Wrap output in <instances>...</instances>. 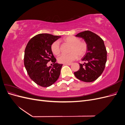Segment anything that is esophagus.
Segmentation results:
<instances>
[{
    "label": "esophagus",
    "mask_w": 125,
    "mask_h": 125,
    "mask_svg": "<svg viewBox=\"0 0 125 125\" xmlns=\"http://www.w3.org/2000/svg\"><path fill=\"white\" fill-rule=\"evenodd\" d=\"M64 65H68V66H70V65H71V63H64Z\"/></svg>",
    "instance_id": "34e87169"
}]
</instances>
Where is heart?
<instances>
[{
	"mask_svg": "<svg viewBox=\"0 0 125 125\" xmlns=\"http://www.w3.org/2000/svg\"><path fill=\"white\" fill-rule=\"evenodd\" d=\"M65 43L70 45L68 54H62L58 57V62L62 63H69L78 58L79 56H83L88 51V44L84 41H80V39L74 36H69L63 39ZM51 51L52 53L58 55L60 52L59 43L55 41L51 45Z\"/></svg>",
	"mask_w": 125,
	"mask_h": 125,
	"instance_id": "heart-1",
	"label": "heart"
}]
</instances>
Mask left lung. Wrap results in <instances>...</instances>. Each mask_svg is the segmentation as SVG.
Here are the masks:
<instances>
[{"mask_svg":"<svg viewBox=\"0 0 125 125\" xmlns=\"http://www.w3.org/2000/svg\"><path fill=\"white\" fill-rule=\"evenodd\" d=\"M75 36L81 37L88 44V49L82 60L86 62L79 63L80 69L74 72L75 77L79 80L91 82L96 80L105 69L107 60V51L103 40L95 33L85 31Z\"/></svg>","mask_w":125,"mask_h":125,"instance_id":"1","label":"left lung"}]
</instances>
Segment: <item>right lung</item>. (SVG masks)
I'll return each instance as SVG.
<instances>
[{
	"mask_svg": "<svg viewBox=\"0 0 125 125\" xmlns=\"http://www.w3.org/2000/svg\"><path fill=\"white\" fill-rule=\"evenodd\" d=\"M61 36L47 33L37 34L29 41L24 51V63L27 73L32 80L43 87L52 85L57 80L62 64L56 62L51 51L52 43ZM51 61L52 67H47Z\"/></svg>",
	"mask_w": 125,
	"mask_h": 125,
	"instance_id": "obj_1",
	"label": "right lung"
}]
</instances>
